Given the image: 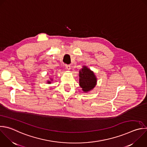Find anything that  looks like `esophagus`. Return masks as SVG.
Returning a JSON list of instances; mask_svg holds the SVG:
<instances>
[{
	"label": "esophagus",
	"instance_id": "obj_1",
	"mask_svg": "<svg viewBox=\"0 0 147 147\" xmlns=\"http://www.w3.org/2000/svg\"><path fill=\"white\" fill-rule=\"evenodd\" d=\"M65 67H66V69L69 70H70V69H71V66L70 65H66Z\"/></svg>",
	"mask_w": 147,
	"mask_h": 147
}]
</instances>
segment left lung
I'll return each instance as SVG.
<instances>
[{"mask_svg":"<svg viewBox=\"0 0 147 147\" xmlns=\"http://www.w3.org/2000/svg\"><path fill=\"white\" fill-rule=\"evenodd\" d=\"M79 85L82 91L88 93L97 84V78L94 72L86 66H83L79 71Z\"/></svg>","mask_w":147,"mask_h":147,"instance_id":"left-lung-1","label":"left lung"}]
</instances>
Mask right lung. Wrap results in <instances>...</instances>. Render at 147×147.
Instances as JSON below:
<instances>
[{
    "mask_svg": "<svg viewBox=\"0 0 147 147\" xmlns=\"http://www.w3.org/2000/svg\"><path fill=\"white\" fill-rule=\"evenodd\" d=\"M50 80H51V81H50V80H47V84H51V81H53V80L51 78H50Z\"/></svg>",
    "mask_w": 147,
    "mask_h": 147,
    "instance_id": "1",
    "label": "right lung"
}]
</instances>
